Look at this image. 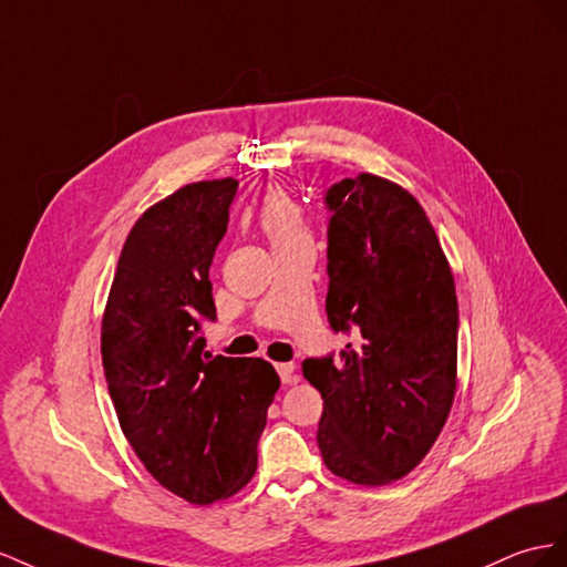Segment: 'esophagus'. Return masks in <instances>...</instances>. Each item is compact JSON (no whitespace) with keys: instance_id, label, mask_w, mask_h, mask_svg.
Here are the masks:
<instances>
[{"instance_id":"1","label":"esophagus","mask_w":567,"mask_h":567,"mask_svg":"<svg viewBox=\"0 0 567 567\" xmlns=\"http://www.w3.org/2000/svg\"><path fill=\"white\" fill-rule=\"evenodd\" d=\"M278 373H280V380L285 384H295L299 380L297 375V365L295 363H278Z\"/></svg>"}]
</instances>
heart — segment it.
<instances>
[{"mask_svg":"<svg viewBox=\"0 0 567 567\" xmlns=\"http://www.w3.org/2000/svg\"><path fill=\"white\" fill-rule=\"evenodd\" d=\"M256 223L270 239L272 251L301 245V241H311L301 208L282 189H270L266 194L261 206H258Z\"/></svg>","mask_w":567,"mask_h":567,"instance_id":"b5f03b06","label":"heart"}]
</instances>
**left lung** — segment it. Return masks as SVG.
<instances>
[{
    "mask_svg": "<svg viewBox=\"0 0 567 567\" xmlns=\"http://www.w3.org/2000/svg\"><path fill=\"white\" fill-rule=\"evenodd\" d=\"M334 353L301 363L322 396L318 449L337 477L390 484L425 458L456 394L458 301L440 239L403 187L361 173L326 192Z\"/></svg>",
    "mask_w": 567,
    "mask_h": 567,
    "instance_id": "obj_1",
    "label": "left lung"
}]
</instances>
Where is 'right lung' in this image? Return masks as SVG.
Masks as SVG:
<instances>
[{"label":"right lung","mask_w":567,"mask_h":567,"mask_svg":"<svg viewBox=\"0 0 567 567\" xmlns=\"http://www.w3.org/2000/svg\"><path fill=\"white\" fill-rule=\"evenodd\" d=\"M237 181L185 185L127 235L102 320V361L125 440L152 477L189 504L237 494L280 378L264 359L206 351L212 268Z\"/></svg>","instance_id":"right-lung-1"}]
</instances>
